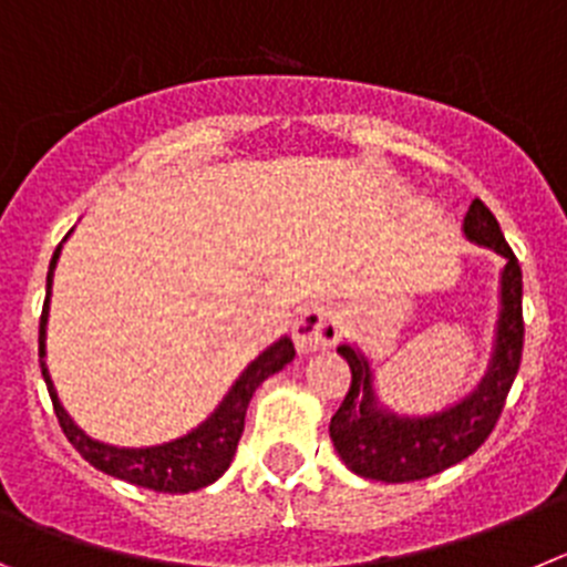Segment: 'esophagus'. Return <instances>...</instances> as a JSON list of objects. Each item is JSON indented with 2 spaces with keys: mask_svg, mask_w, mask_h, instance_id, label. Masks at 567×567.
Masks as SVG:
<instances>
[{
  "mask_svg": "<svg viewBox=\"0 0 567 567\" xmlns=\"http://www.w3.org/2000/svg\"><path fill=\"white\" fill-rule=\"evenodd\" d=\"M341 339V316L330 305H308L293 321V341L299 350H324Z\"/></svg>",
  "mask_w": 567,
  "mask_h": 567,
  "instance_id": "esophagus-1",
  "label": "esophagus"
}]
</instances>
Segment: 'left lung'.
Returning a JSON list of instances; mask_svg holds the SVG:
<instances>
[{
  "label": "left lung",
  "instance_id": "obj_1",
  "mask_svg": "<svg viewBox=\"0 0 567 567\" xmlns=\"http://www.w3.org/2000/svg\"><path fill=\"white\" fill-rule=\"evenodd\" d=\"M463 231L474 243L494 248L499 257H506L503 290H499L503 310L497 321L492 367L481 386L457 406H449L441 415L430 417H398L375 406L370 367L364 355L355 347L341 344L339 353L350 364L353 379H350L344 401L330 417V437L341 461L361 477L384 483L432 477L474 455L503 415L508 390L517 379L519 359H523V271L499 231L497 217L488 212L483 200H472Z\"/></svg>",
  "mask_w": 567,
  "mask_h": 567
}]
</instances>
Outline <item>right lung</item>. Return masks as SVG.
I'll list each match as a JSON object with an SVG mask.
<instances>
[{
  "mask_svg": "<svg viewBox=\"0 0 567 567\" xmlns=\"http://www.w3.org/2000/svg\"><path fill=\"white\" fill-rule=\"evenodd\" d=\"M61 246L55 248L53 259H50L48 271V299H44L42 319H39V355L44 359V324H48V305H50V282H53V268L55 259H59ZM296 355L293 341L282 339L274 347H268L251 367H248L243 375H239L237 384L231 386V392L226 395V401L220 404V410L214 412L200 430H195L192 435L181 437V441L163 443V446L152 449H118L106 446V443L93 441L86 437L84 432L70 421V415L64 412V406L59 404V395L53 390V381L48 375V367L42 361V375L44 384H48L50 401H53V412L59 417L61 432L68 435V441L79 449V455L86 463H93L101 472L112 474V477H121L126 483H135V486L152 488V492L163 494H186L197 492V488L208 486L231 466V457L237 452V443L246 430V410L248 401H251L254 390L262 384L268 375L282 370L285 364H290Z\"/></svg>",
  "mask_w": 567,
  "mask_h": 567,
  "instance_id": "right-lung-1",
  "label": "right lung"
}]
</instances>
